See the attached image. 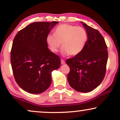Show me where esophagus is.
<instances>
[{
	"label": "esophagus",
	"instance_id": "esophagus-1",
	"mask_svg": "<svg viewBox=\"0 0 120 120\" xmlns=\"http://www.w3.org/2000/svg\"><path fill=\"white\" fill-rule=\"evenodd\" d=\"M65 63V60H61V63L62 64H64Z\"/></svg>",
	"mask_w": 120,
	"mask_h": 120
}]
</instances>
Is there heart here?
<instances>
[{
  "instance_id": "heart-1",
  "label": "heart",
  "mask_w": 120,
  "mask_h": 120,
  "mask_svg": "<svg viewBox=\"0 0 120 120\" xmlns=\"http://www.w3.org/2000/svg\"><path fill=\"white\" fill-rule=\"evenodd\" d=\"M87 39V33L83 27L63 24L56 28L55 34H49L46 40L52 51H58L62 43V53L75 56L82 51Z\"/></svg>"
}]
</instances>
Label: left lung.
Masks as SVG:
<instances>
[{
  "label": "left lung",
  "mask_w": 120,
  "mask_h": 120,
  "mask_svg": "<svg viewBox=\"0 0 120 120\" xmlns=\"http://www.w3.org/2000/svg\"><path fill=\"white\" fill-rule=\"evenodd\" d=\"M88 35L82 51L67 59L70 68L67 76L72 88L80 92H88L101 84L106 70L108 53L104 38L97 29L81 22Z\"/></svg>",
  "instance_id": "1"
}]
</instances>
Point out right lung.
Segmentation results:
<instances>
[{"label": "right lung", "instance_id": "right-lung-1", "mask_svg": "<svg viewBox=\"0 0 120 120\" xmlns=\"http://www.w3.org/2000/svg\"><path fill=\"white\" fill-rule=\"evenodd\" d=\"M58 22L32 23L19 30L11 50V64L16 82L27 92L45 91L52 82L51 72L60 68V59L49 50L47 36Z\"/></svg>", "mask_w": 120, "mask_h": 120}]
</instances>
